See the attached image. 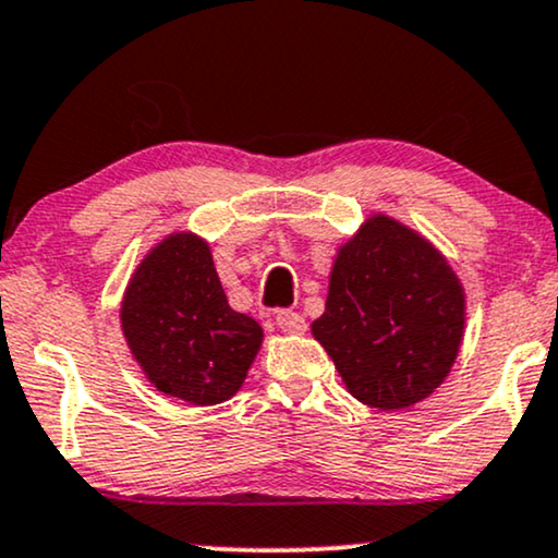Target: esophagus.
<instances>
[{
    "label": "esophagus",
    "mask_w": 558,
    "mask_h": 558,
    "mask_svg": "<svg viewBox=\"0 0 558 558\" xmlns=\"http://www.w3.org/2000/svg\"><path fill=\"white\" fill-rule=\"evenodd\" d=\"M275 325L286 335H301L306 330V319L299 312H278L275 314Z\"/></svg>",
    "instance_id": "1"
}]
</instances>
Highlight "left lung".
<instances>
[{"label":"left lung","instance_id":"left-lung-1","mask_svg":"<svg viewBox=\"0 0 558 558\" xmlns=\"http://www.w3.org/2000/svg\"><path fill=\"white\" fill-rule=\"evenodd\" d=\"M465 312V288L445 254L415 228L372 213L338 246L312 335L355 400L405 411L449 377Z\"/></svg>","mask_w":558,"mask_h":558}]
</instances>
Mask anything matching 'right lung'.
<instances>
[{
  "mask_svg": "<svg viewBox=\"0 0 558 558\" xmlns=\"http://www.w3.org/2000/svg\"><path fill=\"white\" fill-rule=\"evenodd\" d=\"M119 325L145 379L197 408L239 392L265 338L257 319L228 306L210 244L192 231L169 233L140 259Z\"/></svg>",
  "mask_w": 558,
  "mask_h": 558,
  "instance_id": "1",
  "label": "right lung"
}]
</instances>
